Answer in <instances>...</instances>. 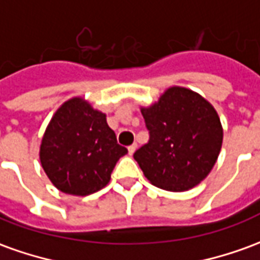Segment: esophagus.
<instances>
[{
	"label": "esophagus",
	"instance_id": "34e87169",
	"mask_svg": "<svg viewBox=\"0 0 260 260\" xmlns=\"http://www.w3.org/2000/svg\"><path fill=\"white\" fill-rule=\"evenodd\" d=\"M136 147H138V145H136V143H134V145H131V146H128V153H129L131 156H132V154L135 153Z\"/></svg>",
	"mask_w": 260,
	"mask_h": 260
}]
</instances>
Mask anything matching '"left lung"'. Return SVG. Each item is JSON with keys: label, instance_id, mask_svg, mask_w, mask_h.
Instances as JSON below:
<instances>
[{"label": "left lung", "instance_id": "8db88e82", "mask_svg": "<svg viewBox=\"0 0 260 260\" xmlns=\"http://www.w3.org/2000/svg\"><path fill=\"white\" fill-rule=\"evenodd\" d=\"M141 111L150 138L134 158L147 180L173 192L188 191L205 180L223 143V126L212 104L173 86Z\"/></svg>", "mask_w": 260, "mask_h": 260}]
</instances>
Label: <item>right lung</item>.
<instances>
[{
  "label": "right lung",
  "mask_w": 260,
  "mask_h": 260,
  "mask_svg": "<svg viewBox=\"0 0 260 260\" xmlns=\"http://www.w3.org/2000/svg\"><path fill=\"white\" fill-rule=\"evenodd\" d=\"M126 153V147L117 143L106 114L74 97L50 121L40 145V161L57 189L86 196L107 185L115 164Z\"/></svg>",
  "instance_id": "obj_1"
}]
</instances>
